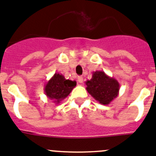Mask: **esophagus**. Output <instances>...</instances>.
<instances>
[{
	"label": "esophagus",
	"mask_w": 156,
	"mask_h": 156,
	"mask_svg": "<svg viewBox=\"0 0 156 156\" xmlns=\"http://www.w3.org/2000/svg\"><path fill=\"white\" fill-rule=\"evenodd\" d=\"M78 81L79 83H83V77L82 76H78Z\"/></svg>",
	"instance_id": "1"
}]
</instances>
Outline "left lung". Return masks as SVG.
<instances>
[{"mask_svg":"<svg viewBox=\"0 0 156 156\" xmlns=\"http://www.w3.org/2000/svg\"><path fill=\"white\" fill-rule=\"evenodd\" d=\"M85 84L88 92L101 105H109L119 95V81L102 71H94L92 78Z\"/></svg>","mask_w":156,"mask_h":156,"instance_id":"1","label":"left lung"}]
</instances>
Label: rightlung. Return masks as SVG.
Returning a JSON list of instances; mask_svg holds the SVG:
<instances>
[{"instance_id": "1", "label": "right lung", "mask_w": 156, "mask_h": 156, "mask_svg": "<svg viewBox=\"0 0 156 156\" xmlns=\"http://www.w3.org/2000/svg\"><path fill=\"white\" fill-rule=\"evenodd\" d=\"M75 81L66 79L63 75L55 73L44 85V92L49 99L58 104L76 86Z\"/></svg>"}]
</instances>
